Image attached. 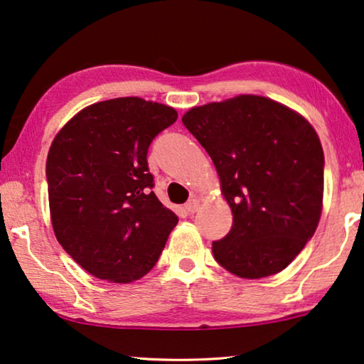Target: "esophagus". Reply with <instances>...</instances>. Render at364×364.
<instances>
[{"label": "esophagus", "instance_id": "obj_1", "mask_svg": "<svg viewBox=\"0 0 364 364\" xmlns=\"http://www.w3.org/2000/svg\"><path fill=\"white\" fill-rule=\"evenodd\" d=\"M198 207H200L198 200H197V198H191V200H188V202L186 203V212L192 215V213L197 212Z\"/></svg>", "mask_w": 364, "mask_h": 364}]
</instances>
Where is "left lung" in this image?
Masks as SVG:
<instances>
[{"label": "left lung", "mask_w": 364, "mask_h": 364, "mask_svg": "<svg viewBox=\"0 0 364 364\" xmlns=\"http://www.w3.org/2000/svg\"><path fill=\"white\" fill-rule=\"evenodd\" d=\"M182 123L212 157L233 212L230 233L212 245L215 259L245 279L286 269L322 213L325 157L315 129L257 95L195 107Z\"/></svg>", "instance_id": "obj_1"}]
</instances>
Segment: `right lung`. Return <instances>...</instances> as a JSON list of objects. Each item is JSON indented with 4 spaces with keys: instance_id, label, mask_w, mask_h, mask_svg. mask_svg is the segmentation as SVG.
Returning a JSON list of instances; mask_svg holds the SVG:
<instances>
[{
    "instance_id": "1",
    "label": "right lung",
    "mask_w": 364,
    "mask_h": 364,
    "mask_svg": "<svg viewBox=\"0 0 364 364\" xmlns=\"http://www.w3.org/2000/svg\"><path fill=\"white\" fill-rule=\"evenodd\" d=\"M176 119L166 105L114 98L82 109L54 138L46 164L52 226L92 276L133 282L159 259L178 218L152 192L147 151Z\"/></svg>"
}]
</instances>
